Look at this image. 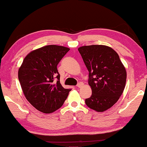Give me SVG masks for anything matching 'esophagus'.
<instances>
[{"mask_svg":"<svg viewBox=\"0 0 147 147\" xmlns=\"http://www.w3.org/2000/svg\"><path fill=\"white\" fill-rule=\"evenodd\" d=\"M84 86V84L82 83V82H79V83L77 84V88H81L82 86Z\"/></svg>","mask_w":147,"mask_h":147,"instance_id":"1","label":"esophagus"}]
</instances>
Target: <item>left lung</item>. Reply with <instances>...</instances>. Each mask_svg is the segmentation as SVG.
<instances>
[{
  "label": "left lung",
  "instance_id": "1",
  "mask_svg": "<svg viewBox=\"0 0 147 147\" xmlns=\"http://www.w3.org/2000/svg\"><path fill=\"white\" fill-rule=\"evenodd\" d=\"M89 72L92 95L86 104L97 112L110 109L122 95L126 80V69L113 49L102 45H85L78 49Z\"/></svg>",
  "mask_w": 147,
  "mask_h": 147
}]
</instances>
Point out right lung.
<instances>
[{
	"instance_id": "add662e5",
	"label": "right lung",
	"mask_w": 147,
	"mask_h": 147,
	"mask_svg": "<svg viewBox=\"0 0 147 147\" xmlns=\"http://www.w3.org/2000/svg\"><path fill=\"white\" fill-rule=\"evenodd\" d=\"M70 49L49 45L28 54L18 70V80L28 101L35 109L51 113L62 106L71 89L60 84L57 65Z\"/></svg>"
}]
</instances>
